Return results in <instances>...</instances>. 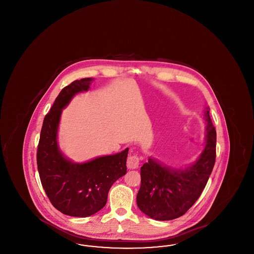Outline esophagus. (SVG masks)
<instances>
[{
	"label": "esophagus",
	"instance_id": "obj_1",
	"mask_svg": "<svg viewBox=\"0 0 254 254\" xmlns=\"http://www.w3.org/2000/svg\"><path fill=\"white\" fill-rule=\"evenodd\" d=\"M139 163H140L139 157L135 154L129 155L127 161V165L128 169H137L139 167Z\"/></svg>",
	"mask_w": 254,
	"mask_h": 254
}]
</instances>
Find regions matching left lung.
Instances as JSON below:
<instances>
[{
  "label": "left lung",
  "instance_id": "1",
  "mask_svg": "<svg viewBox=\"0 0 254 254\" xmlns=\"http://www.w3.org/2000/svg\"><path fill=\"white\" fill-rule=\"evenodd\" d=\"M205 147L188 169H171L149 158L141 168L137 205L148 217L168 221L184 215L198 200L215 164L216 130L205 110Z\"/></svg>",
  "mask_w": 254,
  "mask_h": 254
}]
</instances>
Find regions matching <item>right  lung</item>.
<instances>
[{"instance_id":"obj_1","label":"right lung","mask_w":254,"mask_h":254,"mask_svg":"<svg viewBox=\"0 0 254 254\" xmlns=\"http://www.w3.org/2000/svg\"><path fill=\"white\" fill-rule=\"evenodd\" d=\"M92 81L76 80L62 89L44 119L37 149L38 171L49 201L62 213L73 217H87L101 210L113 183L127 173L128 148L81 164L64 157L59 148L62 110L75 94L87 91Z\"/></svg>"}]
</instances>
